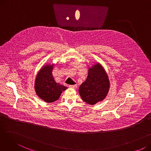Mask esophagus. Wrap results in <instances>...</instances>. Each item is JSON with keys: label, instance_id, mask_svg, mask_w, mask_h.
Instances as JSON below:
<instances>
[{"label": "esophagus", "instance_id": "esophagus-1", "mask_svg": "<svg viewBox=\"0 0 151 151\" xmlns=\"http://www.w3.org/2000/svg\"><path fill=\"white\" fill-rule=\"evenodd\" d=\"M69 88L71 89H76L77 88V84H74V85H70Z\"/></svg>", "mask_w": 151, "mask_h": 151}]
</instances>
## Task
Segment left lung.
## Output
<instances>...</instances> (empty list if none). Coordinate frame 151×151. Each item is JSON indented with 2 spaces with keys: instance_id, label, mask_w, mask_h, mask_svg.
Returning <instances> with one entry per match:
<instances>
[{
  "instance_id": "1",
  "label": "left lung",
  "mask_w": 151,
  "mask_h": 151,
  "mask_svg": "<svg viewBox=\"0 0 151 151\" xmlns=\"http://www.w3.org/2000/svg\"><path fill=\"white\" fill-rule=\"evenodd\" d=\"M109 80L104 68L99 63L89 67L86 81L79 88L83 100L93 105L104 100L109 89Z\"/></svg>"
}]
</instances>
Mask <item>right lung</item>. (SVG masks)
<instances>
[{"instance_id": "add662e5", "label": "right lung", "mask_w": 151, "mask_h": 151, "mask_svg": "<svg viewBox=\"0 0 151 151\" xmlns=\"http://www.w3.org/2000/svg\"><path fill=\"white\" fill-rule=\"evenodd\" d=\"M54 64H46L37 75L35 90L38 97L46 103H52L58 100L63 91L67 88L57 83L52 76Z\"/></svg>"}]
</instances>
